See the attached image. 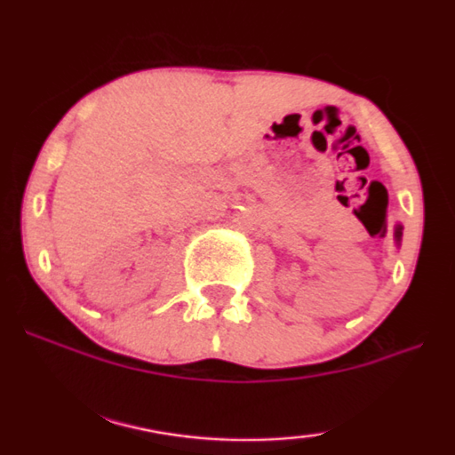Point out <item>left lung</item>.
I'll return each mask as SVG.
<instances>
[{
	"mask_svg": "<svg viewBox=\"0 0 455 455\" xmlns=\"http://www.w3.org/2000/svg\"><path fill=\"white\" fill-rule=\"evenodd\" d=\"M401 234H403V228H401V223L395 226V242H397V246L401 244Z\"/></svg>",
	"mask_w": 455,
	"mask_h": 455,
	"instance_id": "left-lung-1",
	"label": "left lung"
}]
</instances>
